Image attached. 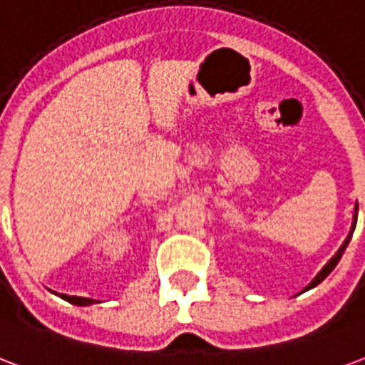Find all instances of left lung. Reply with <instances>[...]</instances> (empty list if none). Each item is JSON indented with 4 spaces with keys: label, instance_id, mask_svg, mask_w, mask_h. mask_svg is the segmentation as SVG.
Returning a JSON list of instances; mask_svg holds the SVG:
<instances>
[{
    "label": "left lung",
    "instance_id": "8db88e82",
    "mask_svg": "<svg viewBox=\"0 0 365 365\" xmlns=\"http://www.w3.org/2000/svg\"><path fill=\"white\" fill-rule=\"evenodd\" d=\"M356 220H358V203L354 205V217H352V226H350V232H348L346 240L342 242V245H341V247H339V251H336V253H334L333 257H331V259H329V261H327L325 267H323V269H321V271L317 272V274H315V279H313L312 282H309V284H307L306 288L302 290V292H306V290H312V288H315V286L319 284V282H323V280H325L327 277L331 274V271H333L334 267H336V263L341 261L342 253H344V250H346L348 242L352 240V234H354V228H356Z\"/></svg>",
    "mask_w": 365,
    "mask_h": 365
}]
</instances>
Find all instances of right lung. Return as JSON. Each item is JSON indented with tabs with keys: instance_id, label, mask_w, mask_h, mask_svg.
I'll return each instance as SVG.
<instances>
[{
	"instance_id": "obj_1",
	"label": "right lung",
	"mask_w": 365,
	"mask_h": 365,
	"mask_svg": "<svg viewBox=\"0 0 365 365\" xmlns=\"http://www.w3.org/2000/svg\"><path fill=\"white\" fill-rule=\"evenodd\" d=\"M58 294V292H53ZM59 298H63L66 302L73 304V306H93V304H98V299L93 298H81V296H67V294H58Z\"/></svg>"
}]
</instances>
